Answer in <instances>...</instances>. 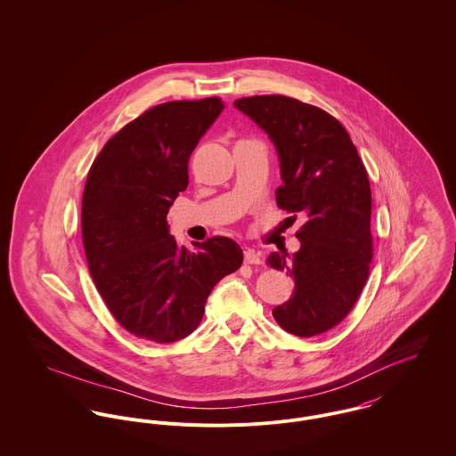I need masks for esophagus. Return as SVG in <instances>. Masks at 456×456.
<instances>
[{
    "instance_id": "34e87169",
    "label": "esophagus",
    "mask_w": 456,
    "mask_h": 456,
    "mask_svg": "<svg viewBox=\"0 0 456 456\" xmlns=\"http://www.w3.org/2000/svg\"><path fill=\"white\" fill-rule=\"evenodd\" d=\"M243 261H245L247 265H259V263H263V257H261V254L256 252L254 248H245V250H243Z\"/></svg>"
}]
</instances>
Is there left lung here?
<instances>
[{
    "mask_svg": "<svg viewBox=\"0 0 456 456\" xmlns=\"http://www.w3.org/2000/svg\"><path fill=\"white\" fill-rule=\"evenodd\" d=\"M235 107L276 149L278 208L305 217L296 233L299 250L268 256L272 268L294 278L274 320L297 337L323 334L346 318L370 273L371 191L363 162L342 124L318 107L281 94L240 98Z\"/></svg>",
    "mask_w": 456,
    "mask_h": 456,
    "instance_id": "8db88e82",
    "label": "left lung"
}]
</instances>
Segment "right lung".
<instances>
[{
	"instance_id": "right-lung-1",
	"label": "right lung",
	"mask_w": 456,
	"mask_h": 456,
	"mask_svg": "<svg viewBox=\"0 0 456 456\" xmlns=\"http://www.w3.org/2000/svg\"><path fill=\"white\" fill-rule=\"evenodd\" d=\"M221 98L167 102L114 134L93 162L81 208L96 290L127 332L159 344L191 334L214 285L240 268L226 237L180 247L166 216L188 186V160L223 112Z\"/></svg>"
}]
</instances>
